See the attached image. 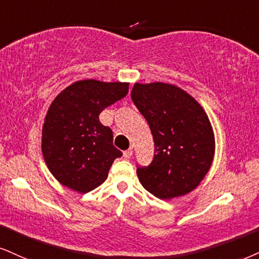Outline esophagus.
Returning a JSON list of instances; mask_svg holds the SVG:
<instances>
[{"mask_svg": "<svg viewBox=\"0 0 259 259\" xmlns=\"http://www.w3.org/2000/svg\"><path fill=\"white\" fill-rule=\"evenodd\" d=\"M132 154H133V150H132V149L126 150V151H123V157L128 159V158L132 157Z\"/></svg>", "mask_w": 259, "mask_h": 259, "instance_id": "1", "label": "esophagus"}]
</instances>
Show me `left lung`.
<instances>
[{"label": "left lung", "mask_w": 259, "mask_h": 259, "mask_svg": "<svg viewBox=\"0 0 259 259\" xmlns=\"http://www.w3.org/2000/svg\"><path fill=\"white\" fill-rule=\"evenodd\" d=\"M131 97L155 142L152 162L137 169L140 184L159 199L192 192L215 156V135L205 110L188 92L162 81L136 82Z\"/></svg>", "instance_id": "8db88e82"}]
</instances>
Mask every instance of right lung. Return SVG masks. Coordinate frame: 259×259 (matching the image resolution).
<instances>
[{"label": "right lung", "instance_id": "right-lung-1", "mask_svg": "<svg viewBox=\"0 0 259 259\" xmlns=\"http://www.w3.org/2000/svg\"><path fill=\"white\" fill-rule=\"evenodd\" d=\"M130 82L84 79L67 86L47 111L41 152L47 167L63 186L88 193L105 181L122 152L113 132L100 122L102 110L128 94Z\"/></svg>", "mask_w": 259, "mask_h": 259}]
</instances>
